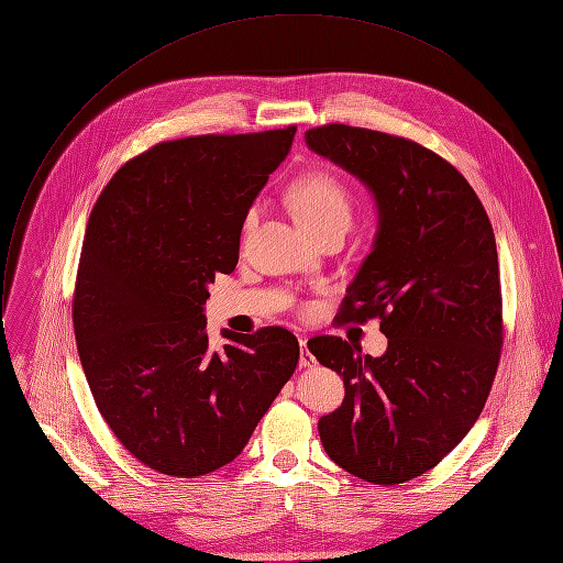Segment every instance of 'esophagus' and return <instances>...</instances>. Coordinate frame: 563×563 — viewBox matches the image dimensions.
Returning <instances> with one entry per match:
<instances>
[{"label":"esophagus","mask_w":563,"mask_h":563,"mask_svg":"<svg viewBox=\"0 0 563 563\" xmlns=\"http://www.w3.org/2000/svg\"><path fill=\"white\" fill-rule=\"evenodd\" d=\"M298 343H300V361H298V365H300V367H305V369L316 367V365H318V361H316V358H313V354L307 350V341H305V339H300Z\"/></svg>","instance_id":"esophagus-1"}]
</instances>
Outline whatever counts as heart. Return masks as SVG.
Segmentation results:
<instances>
[{"instance_id": "b5f03b06", "label": "heart", "mask_w": 563, "mask_h": 563, "mask_svg": "<svg viewBox=\"0 0 563 563\" xmlns=\"http://www.w3.org/2000/svg\"><path fill=\"white\" fill-rule=\"evenodd\" d=\"M289 205L296 220L309 231H323L334 224L350 227L354 213V200L350 189L328 172H313L298 178L289 187ZM256 222V211L245 218V231Z\"/></svg>"}]
</instances>
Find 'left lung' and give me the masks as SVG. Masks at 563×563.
I'll list each match as a JSON object with an SVG mask.
<instances>
[{"instance_id":"left-lung-1","label":"left lung","mask_w":563,"mask_h":563,"mask_svg":"<svg viewBox=\"0 0 563 563\" xmlns=\"http://www.w3.org/2000/svg\"><path fill=\"white\" fill-rule=\"evenodd\" d=\"M305 142L374 196L372 252L339 320L378 316L387 336L380 356L339 336L309 341L345 383L343 406L318 434L350 474L404 484L461 443L490 394L504 343L493 224L467 180L412 140L328 124Z\"/></svg>"}]
</instances>
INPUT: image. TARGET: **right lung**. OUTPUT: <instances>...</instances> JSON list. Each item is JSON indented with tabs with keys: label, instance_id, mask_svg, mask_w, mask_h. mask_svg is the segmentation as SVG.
Masks as SVG:
<instances>
[{
	"label": "right lung",
	"instance_id": "obj_1",
	"mask_svg": "<svg viewBox=\"0 0 563 563\" xmlns=\"http://www.w3.org/2000/svg\"><path fill=\"white\" fill-rule=\"evenodd\" d=\"M296 126L163 142L100 194L79 256L73 325L96 406L144 465L194 478L231 463L298 365L283 328L222 330L205 302Z\"/></svg>",
	"mask_w": 563,
	"mask_h": 563
}]
</instances>
